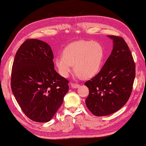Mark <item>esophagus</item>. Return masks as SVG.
<instances>
[{
	"label": "esophagus",
	"instance_id": "34e87169",
	"mask_svg": "<svg viewBox=\"0 0 146 146\" xmlns=\"http://www.w3.org/2000/svg\"><path fill=\"white\" fill-rule=\"evenodd\" d=\"M70 85H71V87L73 88H76L79 86L78 84H76V83H71Z\"/></svg>",
	"mask_w": 146,
	"mask_h": 146
}]
</instances>
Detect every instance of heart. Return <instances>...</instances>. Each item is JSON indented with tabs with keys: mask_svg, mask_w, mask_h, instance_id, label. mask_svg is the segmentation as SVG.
Here are the masks:
<instances>
[{
	"mask_svg": "<svg viewBox=\"0 0 146 146\" xmlns=\"http://www.w3.org/2000/svg\"><path fill=\"white\" fill-rule=\"evenodd\" d=\"M104 56V49L100 43L79 40L68 44L63 49V56H58L54 62L61 76H69L73 66L77 77L88 80L100 71Z\"/></svg>",
	"mask_w": 146,
	"mask_h": 146,
	"instance_id": "b5f03b06",
	"label": "heart"
}]
</instances>
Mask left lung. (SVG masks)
I'll return each mask as SVG.
<instances>
[{"mask_svg": "<svg viewBox=\"0 0 146 146\" xmlns=\"http://www.w3.org/2000/svg\"><path fill=\"white\" fill-rule=\"evenodd\" d=\"M113 49L97 75L85 85L89 89L85 104L96 116H105L120 109L131 96L135 75L132 55L122 38L108 36Z\"/></svg>", "mask_w": 146, "mask_h": 146, "instance_id": "8db88e82", "label": "left lung"}]
</instances>
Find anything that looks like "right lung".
<instances>
[{
    "instance_id": "obj_1",
    "label": "right lung",
    "mask_w": 146,
    "mask_h": 146,
    "mask_svg": "<svg viewBox=\"0 0 146 146\" xmlns=\"http://www.w3.org/2000/svg\"><path fill=\"white\" fill-rule=\"evenodd\" d=\"M53 53L47 43L27 39L15 56L11 88L26 115L35 122L50 121L69 90L68 81L54 70Z\"/></svg>"
}]
</instances>
